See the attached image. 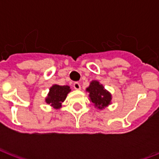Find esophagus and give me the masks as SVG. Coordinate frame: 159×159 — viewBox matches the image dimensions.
<instances>
[{
    "mask_svg": "<svg viewBox=\"0 0 159 159\" xmlns=\"http://www.w3.org/2000/svg\"><path fill=\"white\" fill-rule=\"evenodd\" d=\"M73 87H74V89L76 90L81 89V85H80L79 83H75L74 84H73Z\"/></svg>",
    "mask_w": 159,
    "mask_h": 159,
    "instance_id": "obj_1",
    "label": "esophagus"
}]
</instances>
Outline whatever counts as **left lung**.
<instances>
[{"label":"left lung","instance_id":"left-lung-1","mask_svg":"<svg viewBox=\"0 0 159 159\" xmlns=\"http://www.w3.org/2000/svg\"><path fill=\"white\" fill-rule=\"evenodd\" d=\"M86 91L89 93V100L97 109L102 110L111 104V93L107 91L99 81L93 80L86 89Z\"/></svg>","mask_w":159,"mask_h":159}]
</instances>
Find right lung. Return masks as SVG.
Wrapping results in <instances>:
<instances>
[{"mask_svg":"<svg viewBox=\"0 0 159 159\" xmlns=\"http://www.w3.org/2000/svg\"><path fill=\"white\" fill-rule=\"evenodd\" d=\"M71 91L69 86H60L53 84L50 89L46 97V103L50 105L54 109H59L62 107V102L66 100L67 94Z\"/></svg>","mask_w":159,"mask_h":159,"instance_id":"add662e5","label":"right lung"}]
</instances>
